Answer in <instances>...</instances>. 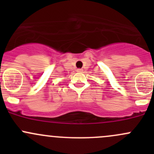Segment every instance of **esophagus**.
Returning a JSON list of instances; mask_svg holds the SVG:
<instances>
[{"instance_id": "34e87169", "label": "esophagus", "mask_w": 154, "mask_h": 154, "mask_svg": "<svg viewBox=\"0 0 154 154\" xmlns=\"http://www.w3.org/2000/svg\"><path fill=\"white\" fill-rule=\"evenodd\" d=\"M77 72H82V71H83V69H82V68H78V69H77Z\"/></svg>"}]
</instances>
